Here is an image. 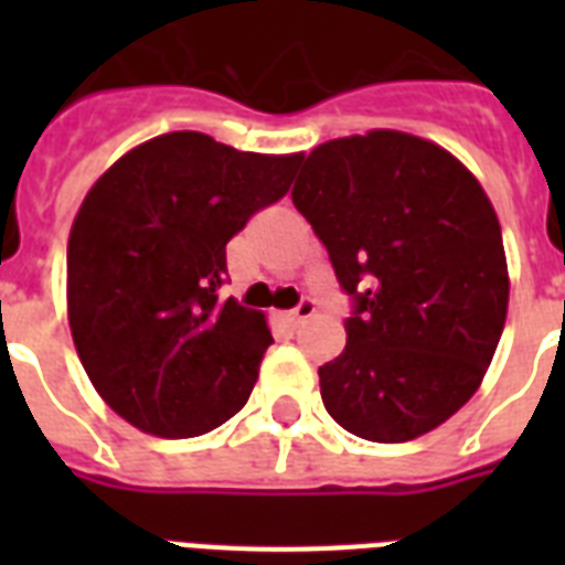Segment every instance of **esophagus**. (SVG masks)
Listing matches in <instances>:
<instances>
[{"label": "esophagus", "instance_id": "34e87169", "mask_svg": "<svg viewBox=\"0 0 565 565\" xmlns=\"http://www.w3.org/2000/svg\"><path fill=\"white\" fill-rule=\"evenodd\" d=\"M313 313H317V305H313L310 299H301L299 305L290 310V319H292V322H301V319H310Z\"/></svg>", "mask_w": 565, "mask_h": 565}]
</instances>
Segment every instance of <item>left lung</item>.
Here are the masks:
<instances>
[{
  "label": "left lung",
  "mask_w": 565,
  "mask_h": 565,
  "mask_svg": "<svg viewBox=\"0 0 565 565\" xmlns=\"http://www.w3.org/2000/svg\"><path fill=\"white\" fill-rule=\"evenodd\" d=\"M292 204L354 296L345 349L319 366L326 411L372 443L439 428L481 386L508 319L490 195L443 146L375 128L317 146Z\"/></svg>",
  "instance_id": "left-lung-1"
}]
</instances>
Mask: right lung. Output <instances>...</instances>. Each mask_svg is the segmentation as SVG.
<instances>
[{"label": "right lung", "instance_id": "right-lung-1", "mask_svg": "<svg viewBox=\"0 0 565 565\" xmlns=\"http://www.w3.org/2000/svg\"><path fill=\"white\" fill-rule=\"evenodd\" d=\"M299 163L170 131L87 190L66 243V317L90 384L128 425L188 439L248 402L273 331L260 310L220 299L225 243Z\"/></svg>", "mask_w": 565, "mask_h": 565}]
</instances>
